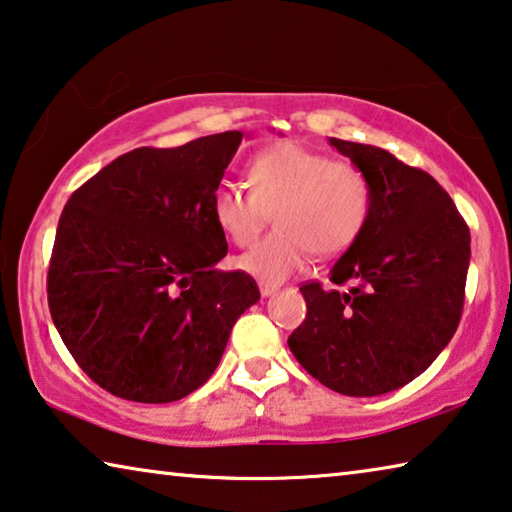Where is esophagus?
Listing matches in <instances>:
<instances>
[{
  "instance_id": "1",
  "label": "esophagus",
  "mask_w": 512,
  "mask_h": 512,
  "mask_svg": "<svg viewBox=\"0 0 512 512\" xmlns=\"http://www.w3.org/2000/svg\"><path fill=\"white\" fill-rule=\"evenodd\" d=\"M275 285H266V282H262V285H259V294L262 296H271V294H275Z\"/></svg>"
}]
</instances>
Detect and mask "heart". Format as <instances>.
<instances>
[{"instance_id":"heart-1","label":"heart","mask_w":512,"mask_h":512,"mask_svg":"<svg viewBox=\"0 0 512 512\" xmlns=\"http://www.w3.org/2000/svg\"><path fill=\"white\" fill-rule=\"evenodd\" d=\"M248 180L253 191L232 180L218 182L212 214L225 237L246 248L275 209L278 230L239 257L243 271L271 285L303 269L312 253H344L369 223V175L303 143L285 141L257 152L248 164Z\"/></svg>"}]
</instances>
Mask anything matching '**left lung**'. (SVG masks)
I'll list each match as a JSON object with an SVG mask.
<instances>
[{"mask_svg":"<svg viewBox=\"0 0 512 512\" xmlns=\"http://www.w3.org/2000/svg\"><path fill=\"white\" fill-rule=\"evenodd\" d=\"M373 184L369 223L330 271L300 287L305 321L287 344L321 385L346 396L399 389L431 367L456 332L469 227L426 170L383 148L330 139Z\"/></svg>","mask_w":512,"mask_h":512,"instance_id":"8db88e82","label":"left lung"}]
</instances>
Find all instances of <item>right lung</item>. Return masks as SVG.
Listing matches in <instances>:
<instances>
[{
    "mask_svg": "<svg viewBox=\"0 0 512 512\" xmlns=\"http://www.w3.org/2000/svg\"><path fill=\"white\" fill-rule=\"evenodd\" d=\"M241 139L120 154L63 207L47 303L81 371L113 396L170 403L196 392L259 300L246 271L216 269L227 241L212 193Z\"/></svg>",
    "mask_w": 512,
    "mask_h": 512,
    "instance_id": "1",
    "label": "right lung"
}]
</instances>
